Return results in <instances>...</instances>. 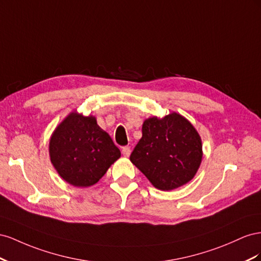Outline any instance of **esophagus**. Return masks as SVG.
<instances>
[{
  "label": "esophagus",
  "mask_w": 261,
  "mask_h": 261,
  "mask_svg": "<svg viewBox=\"0 0 261 261\" xmlns=\"http://www.w3.org/2000/svg\"><path fill=\"white\" fill-rule=\"evenodd\" d=\"M121 153H122V155L123 156H126V158H128V156L130 155V153H131V148H130V146H123L122 147V150H121Z\"/></svg>",
  "instance_id": "1"
}]
</instances>
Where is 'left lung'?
<instances>
[{"instance_id":"1","label":"left lung","mask_w":261,"mask_h":261,"mask_svg":"<svg viewBox=\"0 0 261 261\" xmlns=\"http://www.w3.org/2000/svg\"><path fill=\"white\" fill-rule=\"evenodd\" d=\"M202 160V144L193 125L176 113L148 118L130 161L155 188L173 190L190 181Z\"/></svg>"}]
</instances>
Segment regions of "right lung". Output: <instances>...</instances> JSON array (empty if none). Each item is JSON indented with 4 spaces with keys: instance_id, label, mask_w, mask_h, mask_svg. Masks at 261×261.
<instances>
[{
    "instance_id": "obj_1",
    "label": "right lung",
    "mask_w": 261,
    "mask_h": 261,
    "mask_svg": "<svg viewBox=\"0 0 261 261\" xmlns=\"http://www.w3.org/2000/svg\"><path fill=\"white\" fill-rule=\"evenodd\" d=\"M50 159L63 179L89 187L120 158V150L93 116L72 113L57 126L50 140Z\"/></svg>"
}]
</instances>
